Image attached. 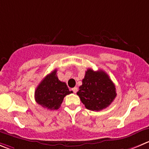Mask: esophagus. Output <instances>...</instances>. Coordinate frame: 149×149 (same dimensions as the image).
Masks as SVG:
<instances>
[{"instance_id": "obj_1", "label": "esophagus", "mask_w": 149, "mask_h": 149, "mask_svg": "<svg viewBox=\"0 0 149 149\" xmlns=\"http://www.w3.org/2000/svg\"><path fill=\"white\" fill-rule=\"evenodd\" d=\"M72 91L74 92V93H76L77 91V87H74L73 88H72Z\"/></svg>"}]
</instances>
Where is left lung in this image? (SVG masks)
Returning <instances> with one entry per match:
<instances>
[{
  "instance_id": "left-lung-1",
  "label": "left lung",
  "mask_w": 149,
  "mask_h": 149,
  "mask_svg": "<svg viewBox=\"0 0 149 149\" xmlns=\"http://www.w3.org/2000/svg\"><path fill=\"white\" fill-rule=\"evenodd\" d=\"M82 82L77 94L88 110L100 111L116 98V86L104 71L88 69Z\"/></svg>"
}]
</instances>
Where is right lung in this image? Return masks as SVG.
I'll list each match as a JSON object with an SVG mask.
<instances>
[{
	"instance_id": "obj_1",
	"label": "right lung",
	"mask_w": 149,
	"mask_h": 149,
	"mask_svg": "<svg viewBox=\"0 0 149 149\" xmlns=\"http://www.w3.org/2000/svg\"><path fill=\"white\" fill-rule=\"evenodd\" d=\"M55 69L41 81L35 91V100L49 110H58L66 95L72 93L66 83L58 80Z\"/></svg>"
}]
</instances>
